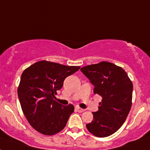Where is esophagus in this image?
<instances>
[{
  "label": "esophagus",
  "mask_w": 150,
  "mask_h": 150,
  "mask_svg": "<svg viewBox=\"0 0 150 150\" xmlns=\"http://www.w3.org/2000/svg\"><path fill=\"white\" fill-rule=\"evenodd\" d=\"M76 111H77V112H84V111H85L84 109H82V108H80L79 107H76Z\"/></svg>",
  "instance_id": "esophagus-1"
}]
</instances>
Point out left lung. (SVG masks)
Here are the masks:
<instances>
[{"label": "left lung", "mask_w": 150, "mask_h": 150, "mask_svg": "<svg viewBox=\"0 0 150 150\" xmlns=\"http://www.w3.org/2000/svg\"><path fill=\"white\" fill-rule=\"evenodd\" d=\"M81 71L95 86L94 93L102 97L88 132L98 137H108L122 125L132 105L133 84L121 67L102 62L82 67Z\"/></svg>", "instance_id": "1"}]
</instances>
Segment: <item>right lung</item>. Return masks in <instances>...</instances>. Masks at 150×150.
Listing matches in <instances>:
<instances>
[{
	"mask_svg": "<svg viewBox=\"0 0 150 150\" xmlns=\"http://www.w3.org/2000/svg\"><path fill=\"white\" fill-rule=\"evenodd\" d=\"M79 68L40 61L23 71L18 87V99L24 115L37 132L53 135L65 127L74 111V105L63 106L53 98L65 78Z\"/></svg>",
	"mask_w": 150,
	"mask_h": 150,
	"instance_id": "add662e5",
	"label": "right lung"
}]
</instances>
